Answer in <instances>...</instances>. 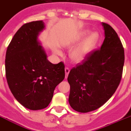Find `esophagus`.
Instances as JSON below:
<instances>
[{"instance_id": "obj_1", "label": "esophagus", "mask_w": 131, "mask_h": 131, "mask_svg": "<svg viewBox=\"0 0 131 131\" xmlns=\"http://www.w3.org/2000/svg\"><path fill=\"white\" fill-rule=\"evenodd\" d=\"M65 72H66V79L68 76L69 73H70V68H65Z\"/></svg>"}]
</instances>
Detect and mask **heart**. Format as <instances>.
Returning <instances> with one entry per match:
<instances>
[{"label": "heart", "instance_id": "heart-1", "mask_svg": "<svg viewBox=\"0 0 131 131\" xmlns=\"http://www.w3.org/2000/svg\"><path fill=\"white\" fill-rule=\"evenodd\" d=\"M89 33H90L89 31H83L78 33V35L74 39L69 41V43H68V47H71L74 44L79 43L85 37H86ZM98 38L99 36L97 33H91L81 43L72 50V51L70 53L71 59L76 62H80L85 59L86 57L90 54V52H91L92 50L94 49V48L96 46V43L98 41ZM53 50L56 54L59 55L62 54L61 51L58 48H54Z\"/></svg>", "mask_w": 131, "mask_h": 131}]
</instances>
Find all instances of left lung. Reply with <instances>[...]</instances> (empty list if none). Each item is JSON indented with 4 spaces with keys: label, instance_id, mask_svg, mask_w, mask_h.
I'll return each mask as SVG.
<instances>
[{
    "label": "left lung",
    "instance_id": "1",
    "mask_svg": "<svg viewBox=\"0 0 131 131\" xmlns=\"http://www.w3.org/2000/svg\"><path fill=\"white\" fill-rule=\"evenodd\" d=\"M104 38L100 49L94 50L83 62L71 69L69 103L75 111L88 113L100 108L119 85L124 63V50L117 33L102 22Z\"/></svg>",
    "mask_w": 131,
    "mask_h": 131
}]
</instances>
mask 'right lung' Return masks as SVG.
<instances>
[{
    "label": "right lung",
    "instance_id": "1",
    "mask_svg": "<svg viewBox=\"0 0 131 131\" xmlns=\"http://www.w3.org/2000/svg\"><path fill=\"white\" fill-rule=\"evenodd\" d=\"M42 20L22 25L14 35L6 52L5 73L16 100L31 110L48 106L54 90L65 78V66L52 64L37 40L44 29Z\"/></svg>",
    "mask_w": 131,
    "mask_h": 131
}]
</instances>
